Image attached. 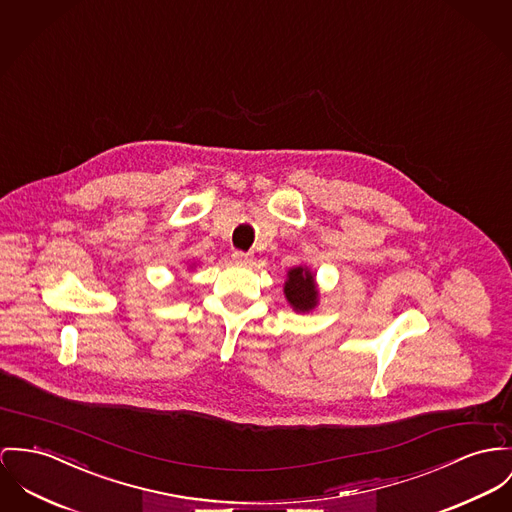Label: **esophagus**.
I'll return each mask as SVG.
<instances>
[{"label": "esophagus", "mask_w": 512, "mask_h": 512, "mask_svg": "<svg viewBox=\"0 0 512 512\" xmlns=\"http://www.w3.org/2000/svg\"><path fill=\"white\" fill-rule=\"evenodd\" d=\"M232 257H234V261H236L237 265H241V267H249V265L253 263V255H251V253L236 251Z\"/></svg>", "instance_id": "esophagus-1"}]
</instances>
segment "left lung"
Returning <instances> with one entry per match:
<instances>
[{
  "label": "left lung",
  "instance_id": "obj_1",
  "mask_svg": "<svg viewBox=\"0 0 512 512\" xmlns=\"http://www.w3.org/2000/svg\"><path fill=\"white\" fill-rule=\"evenodd\" d=\"M284 296L290 308L298 314H308L319 304V290L312 269L298 265L288 269L284 280Z\"/></svg>",
  "mask_w": 512,
  "mask_h": 512
}]
</instances>
